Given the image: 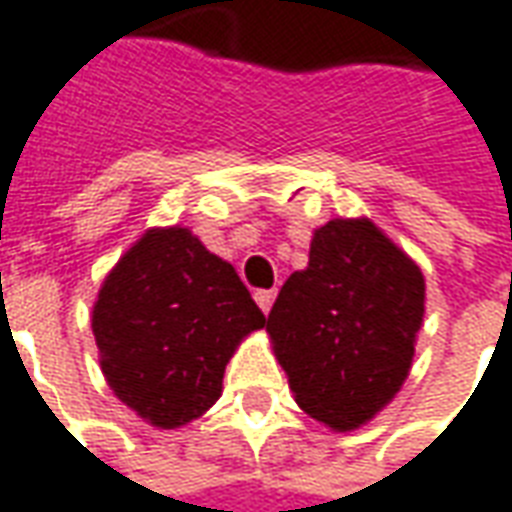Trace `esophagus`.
Wrapping results in <instances>:
<instances>
[{
	"label": "esophagus",
	"instance_id": "obj_1",
	"mask_svg": "<svg viewBox=\"0 0 512 512\" xmlns=\"http://www.w3.org/2000/svg\"><path fill=\"white\" fill-rule=\"evenodd\" d=\"M253 298H256V303H259V309L267 315V312L273 309V301H276V290H256Z\"/></svg>",
	"mask_w": 512,
	"mask_h": 512
}]
</instances>
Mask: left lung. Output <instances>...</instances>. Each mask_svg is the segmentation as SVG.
Returning <instances> with one entry per match:
<instances>
[{
    "instance_id": "8db88e82",
    "label": "left lung",
    "mask_w": 512,
    "mask_h": 512,
    "mask_svg": "<svg viewBox=\"0 0 512 512\" xmlns=\"http://www.w3.org/2000/svg\"><path fill=\"white\" fill-rule=\"evenodd\" d=\"M424 303L421 267L376 222L315 228L306 270L287 278L267 317L298 407L334 432L376 418L410 376Z\"/></svg>"
}]
</instances>
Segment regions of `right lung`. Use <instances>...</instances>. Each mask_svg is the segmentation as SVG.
<instances>
[{
  "label": "right lung",
  "instance_id": "1",
  "mask_svg": "<svg viewBox=\"0 0 512 512\" xmlns=\"http://www.w3.org/2000/svg\"><path fill=\"white\" fill-rule=\"evenodd\" d=\"M264 323L234 264L183 225L144 231L105 276L91 312L105 382L155 429L209 410L228 359Z\"/></svg>",
  "mask_w": 512,
  "mask_h": 512
}]
</instances>
